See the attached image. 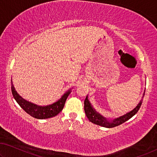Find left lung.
<instances>
[{"instance_id": "1", "label": "left lung", "mask_w": 157, "mask_h": 157, "mask_svg": "<svg viewBox=\"0 0 157 157\" xmlns=\"http://www.w3.org/2000/svg\"><path fill=\"white\" fill-rule=\"evenodd\" d=\"M144 92H145V90H144ZM144 92L143 94V97H144ZM142 103V99L140 100L139 104L137 105V106L135 107L134 109L132 110V111L130 112H128V113H125V115L118 117V118H116L115 119H113V120H109V119H107L106 118H105V117L101 115L99 113H98V112L93 108L90 101H89L87 96H86V99H85V102H84V104H85L84 108H85V112L86 116L90 122L94 123L96 125L102 126V127L111 128L116 127V126H118L119 125H121V124L125 123V121H127L128 120H129L130 118H132L133 116H135V114L137 113V112L138 111L140 106H141Z\"/></svg>"}]
</instances>
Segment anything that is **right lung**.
I'll use <instances>...</instances> for the list:
<instances>
[{"label":"right lung","instance_id":"obj_1","mask_svg":"<svg viewBox=\"0 0 157 157\" xmlns=\"http://www.w3.org/2000/svg\"><path fill=\"white\" fill-rule=\"evenodd\" d=\"M11 83L12 94H13V97L15 99V101L17 102V104L20 105L21 108L24 110L26 113L37 119H46L52 118V117L58 115L63 109L65 101H66L67 97H68L71 92V90H67L57 101H56L52 104L48 105V106H42L35 104L34 103L28 101L25 99H23L17 92V91L15 90V88L13 86L12 80Z\"/></svg>","mask_w":157,"mask_h":157}]
</instances>
